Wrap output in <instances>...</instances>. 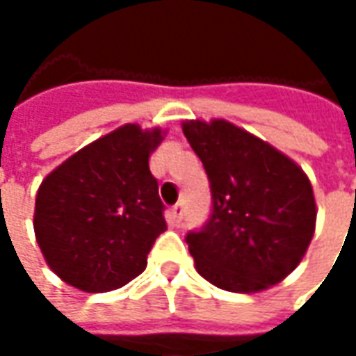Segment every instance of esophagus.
<instances>
[{
    "label": "esophagus",
    "mask_w": 356,
    "mask_h": 356,
    "mask_svg": "<svg viewBox=\"0 0 356 356\" xmlns=\"http://www.w3.org/2000/svg\"><path fill=\"white\" fill-rule=\"evenodd\" d=\"M182 216H184V204L182 202H178L176 206H172V218H174V222H182Z\"/></svg>",
    "instance_id": "obj_1"
}]
</instances>
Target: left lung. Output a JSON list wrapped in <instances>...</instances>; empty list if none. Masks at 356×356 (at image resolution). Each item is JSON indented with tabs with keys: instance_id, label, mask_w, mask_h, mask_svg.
Instances as JSON below:
<instances>
[{
	"instance_id": "obj_1",
	"label": "left lung",
	"mask_w": 356,
	"mask_h": 356,
	"mask_svg": "<svg viewBox=\"0 0 356 356\" xmlns=\"http://www.w3.org/2000/svg\"><path fill=\"white\" fill-rule=\"evenodd\" d=\"M182 130L212 190L210 220L186 236L200 275L234 293L264 291L285 280L315 234L307 174L224 118L186 120Z\"/></svg>"
}]
</instances>
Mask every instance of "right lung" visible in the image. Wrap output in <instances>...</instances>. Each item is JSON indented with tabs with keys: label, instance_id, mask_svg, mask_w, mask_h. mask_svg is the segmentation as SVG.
I'll return each mask as SVG.
<instances>
[{
	"label": "right lung",
	"instance_id": "obj_1",
	"mask_svg": "<svg viewBox=\"0 0 356 356\" xmlns=\"http://www.w3.org/2000/svg\"><path fill=\"white\" fill-rule=\"evenodd\" d=\"M160 129L124 124L87 144L41 182L33 227L47 266L87 293L113 291L146 269L166 229L148 156Z\"/></svg>",
	"mask_w": 356,
	"mask_h": 356
}]
</instances>
